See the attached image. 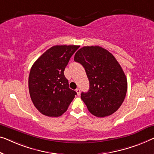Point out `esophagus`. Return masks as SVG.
I'll list each match as a JSON object with an SVG mask.
<instances>
[{"mask_svg": "<svg viewBox=\"0 0 154 154\" xmlns=\"http://www.w3.org/2000/svg\"><path fill=\"white\" fill-rule=\"evenodd\" d=\"M76 92H77V95H80V93H81V91H80V89L79 88H77L76 89Z\"/></svg>", "mask_w": 154, "mask_h": 154, "instance_id": "1", "label": "esophagus"}]
</instances>
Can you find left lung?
Wrapping results in <instances>:
<instances>
[{"label": "left lung", "mask_w": 154, "mask_h": 154, "mask_svg": "<svg viewBox=\"0 0 154 154\" xmlns=\"http://www.w3.org/2000/svg\"><path fill=\"white\" fill-rule=\"evenodd\" d=\"M74 60L83 66L89 80L88 91L81 94L89 112L98 118L115 113L127 91V77L115 57L100 46H84Z\"/></svg>", "instance_id": "left-lung-1"}]
</instances>
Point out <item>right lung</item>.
Returning a JSON list of instances; mask_svg holds the SVG:
<instances>
[{
  "label": "right lung",
  "instance_id": "1",
  "mask_svg": "<svg viewBox=\"0 0 154 154\" xmlns=\"http://www.w3.org/2000/svg\"><path fill=\"white\" fill-rule=\"evenodd\" d=\"M79 45H54L47 50L32 66L28 86L31 100L38 111L59 117L67 111L77 95L69 88L64 70Z\"/></svg>",
  "mask_w": 154,
  "mask_h": 154
}]
</instances>
